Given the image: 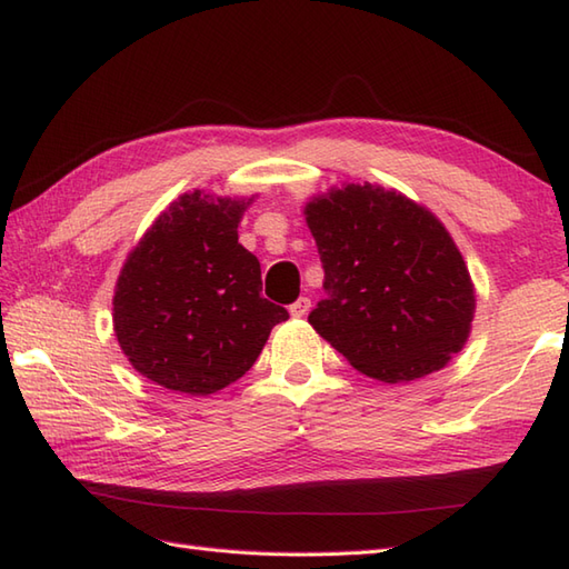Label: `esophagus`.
Instances as JSON below:
<instances>
[{
  "instance_id": "1",
  "label": "esophagus",
  "mask_w": 569,
  "mask_h": 569,
  "mask_svg": "<svg viewBox=\"0 0 569 569\" xmlns=\"http://www.w3.org/2000/svg\"><path fill=\"white\" fill-rule=\"evenodd\" d=\"M308 310H310V298H298L293 306H290V315H293V317L308 315Z\"/></svg>"
}]
</instances>
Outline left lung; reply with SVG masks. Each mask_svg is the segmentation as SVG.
<instances>
[{"mask_svg": "<svg viewBox=\"0 0 569 569\" xmlns=\"http://www.w3.org/2000/svg\"><path fill=\"white\" fill-rule=\"evenodd\" d=\"M325 269L308 322L361 373L425 378L463 349L475 290L441 220L398 191L347 183L306 206Z\"/></svg>", "mask_w": 569, "mask_h": 569, "instance_id": "1", "label": "left lung"}]
</instances>
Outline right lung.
Masks as SVG:
<instances>
[{"instance_id": "1", "label": "right lung", "mask_w": 569, "mask_h": 569, "mask_svg": "<svg viewBox=\"0 0 569 569\" xmlns=\"http://www.w3.org/2000/svg\"><path fill=\"white\" fill-rule=\"evenodd\" d=\"M252 198L183 193L128 254L113 329L130 366L167 390L210 395L254 366L288 310L261 296L259 259L237 242Z\"/></svg>"}]
</instances>
